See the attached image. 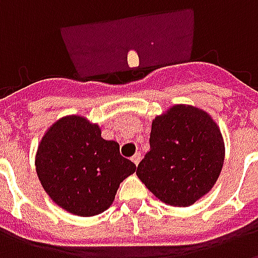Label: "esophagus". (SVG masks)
<instances>
[{
    "label": "esophagus",
    "mask_w": 258,
    "mask_h": 258,
    "mask_svg": "<svg viewBox=\"0 0 258 258\" xmlns=\"http://www.w3.org/2000/svg\"><path fill=\"white\" fill-rule=\"evenodd\" d=\"M141 159H142V156H141L140 152H137V153H135L134 156L131 157V160H133V163H134L135 166H138V164H140Z\"/></svg>",
    "instance_id": "obj_1"
}]
</instances>
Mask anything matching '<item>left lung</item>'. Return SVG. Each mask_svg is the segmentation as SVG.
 <instances>
[{
	"label": "left lung",
	"mask_w": 258,
	"mask_h": 258,
	"mask_svg": "<svg viewBox=\"0 0 258 258\" xmlns=\"http://www.w3.org/2000/svg\"><path fill=\"white\" fill-rule=\"evenodd\" d=\"M149 144L137 175L166 205L192 206L220 177L224 138L213 117L200 107L178 103L156 116Z\"/></svg>",
	"instance_id": "left-lung-1"
}]
</instances>
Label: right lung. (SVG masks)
<instances>
[{
  "label": "right lung",
  "instance_id": "obj_1",
  "mask_svg": "<svg viewBox=\"0 0 258 258\" xmlns=\"http://www.w3.org/2000/svg\"><path fill=\"white\" fill-rule=\"evenodd\" d=\"M36 171L48 196L74 216L92 217L112 206L118 186L137 166L103 140L84 116H63L45 131L36 152Z\"/></svg>",
  "mask_w": 258,
  "mask_h": 258
}]
</instances>
